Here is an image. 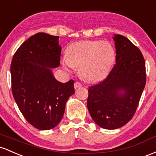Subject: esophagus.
<instances>
[{
	"label": "esophagus",
	"mask_w": 156,
	"mask_h": 156,
	"mask_svg": "<svg viewBox=\"0 0 156 156\" xmlns=\"http://www.w3.org/2000/svg\"><path fill=\"white\" fill-rule=\"evenodd\" d=\"M73 86H74L75 89H77V88H79V87H82V84L80 83H78V82H77V83H74V85H73Z\"/></svg>",
	"instance_id": "esophagus-1"
}]
</instances>
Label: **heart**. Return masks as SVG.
<instances>
[{"mask_svg":"<svg viewBox=\"0 0 156 156\" xmlns=\"http://www.w3.org/2000/svg\"><path fill=\"white\" fill-rule=\"evenodd\" d=\"M115 57L114 48L108 42H78L68 48L62 65L69 71L79 67V74L84 80L97 83L110 72Z\"/></svg>","mask_w":156,"mask_h":156,"instance_id":"obj_1","label":"heart"}]
</instances>
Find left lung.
<instances>
[{"mask_svg": "<svg viewBox=\"0 0 156 156\" xmlns=\"http://www.w3.org/2000/svg\"><path fill=\"white\" fill-rule=\"evenodd\" d=\"M116 57L107 78L88 89L87 106L97 125L115 130L133 116L146 83L145 61L125 37L114 34Z\"/></svg>", "mask_w": 156, "mask_h": 156, "instance_id": "left-lung-1", "label": "left lung"}]
</instances>
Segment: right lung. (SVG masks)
<instances>
[{
	"mask_svg": "<svg viewBox=\"0 0 156 156\" xmlns=\"http://www.w3.org/2000/svg\"><path fill=\"white\" fill-rule=\"evenodd\" d=\"M59 37L37 33L19 47L12 58V90L19 110L38 130L54 128L63 116L68 99L74 94L73 80L62 83L52 69L59 67Z\"/></svg>",
	"mask_w": 156,
	"mask_h": 156,
	"instance_id": "1",
	"label": "right lung"
}]
</instances>
